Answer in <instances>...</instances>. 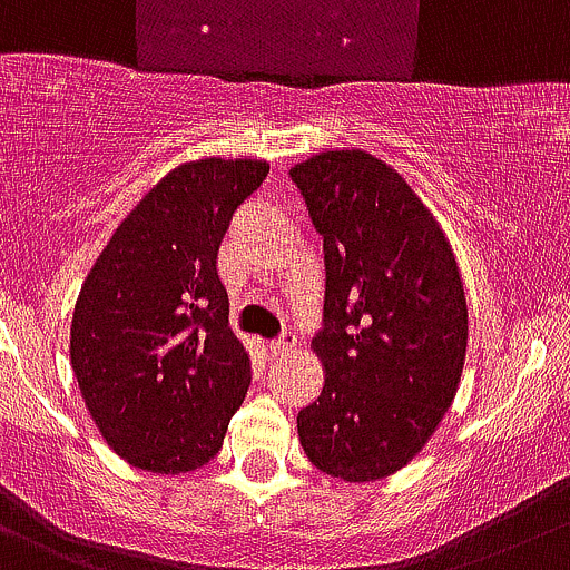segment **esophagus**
Masks as SVG:
<instances>
[{"instance_id": "34e87169", "label": "esophagus", "mask_w": 570, "mask_h": 570, "mask_svg": "<svg viewBox=\"0 0 570 570\" xmlns=\"http://www.w3.org/2000/svg\"><path fill=\"white\" fill-rule=\"evenodd\" d=\"M294 346H296V333L285 330V333H282L279 338L271 341V355H274V357H285V355H291V352H294Z\"/></svg>"}]
</instances>
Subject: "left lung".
<instances>
[{
  "label": "left lung",
  "mask_w": 570,
  "mask_h": 570,
  "mask_svg": "<svg viewBox=\"0 0 570 570\" xmlns=\"http://www.w3.org/2000/svg\"><path fill=\"white\" fill-rule=\"evenodd\" d=\"M324 237V389L299 411L307 459L344 481L397 473L456 397L468 302L456 257L400 173L366 150L291 167Z\"/></svg>",
  "instance_id": "left-lung-1"
}]
</instances>
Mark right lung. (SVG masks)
<instances>
[{"instance_id": "1", "label": "right lung", "mask_w": 570, "mask_h": 570, "mask_svg": "<svg viewBox=\"0 0 570 570\" xmlns=\"http://www.w3.org/2000/svg\"><path fill=\"white\" fill-rule=\"evenodd\" d=\"M254 159H198L167 173L91 265L72 316V370L117 456L189 473L224 444L252 383L229 327L218 248L263 184Z\"/></svg>"}]
</instances>
